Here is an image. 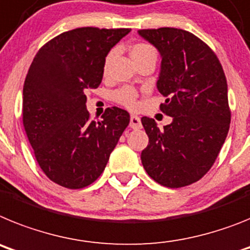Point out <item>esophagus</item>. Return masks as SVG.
<instances>
[{
  "label": "esophagus",
  "instance_id": "esophagus-1",
  "mask_svg": "<svg viewBox=\"0 0 250 250\" xmlns=\"http://www.w3.org/2000/svg\"><path fill=\"white\" fill-rule=\"evenodd\" d=\"M129 125L133 129H140L142 127V123H141V118L138 116H131V121H129Z\"/></svg>",
  "mask_w": 250,
  "mask_h": 250
}]
</instances>
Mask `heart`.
<instances>
[{"label": "heart", "mask_w": 250, "mask_h": 250, "mask_svg": "<svg viewBox=\"0 0 250 250\" xmlns=\"http://www.w3.org/2000/svg\"><path fill=\"white\" fill-rule=\"evenodd\" d=\"M149 53H155L153 49L149 46L148 44H145V42H140V44H136L131 50V55L132 59L133 58H137V56H142L146 55V54ZM110 58H112V54L107 56V59H105V62H104V70H107L108 68V62H109ZM114 99L118 102L119 104H122L125 107L129 108V109H134V108L137 107V92L132 88H125L119 89L118 92H116L114 94Z\"/></svg>", "instance_id": "heart-1"}]
</instances>
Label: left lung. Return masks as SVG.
Instances as JSON below:
<instances>
[{
	"mask_svg": "<svg viewBox=\"0 0 250 250\" xmlns=\"http://www.w3.org/2000/svg\"><path fill=\"white\" fill-rule=\"evenodd\" d=\"M161 55L157 89L172 118L158 128L142 117L148 145L141 160L148 176L177 188L199 181L215 162L230 125L228 84L220 62L194 34L173 27L140 30Z\"/></svg>",
	"mask_w": 250,
	"mask_h": 250,
	"instance_id": "8db88e82",
	"label": "left lung"
}]
</instances>
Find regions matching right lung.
<instances>
[{
  "label": "right lung",
  "instance_id": "right-lung-1",
  "mask_svg": "<svg viewBox=\"0 0 250 250\" xmlns=\"http://www.w3.org/2000/svg\"><path fill=\"white\" fill-rule=\"evenodd\" d=\"M131 29L79 27L39 50L26 75L22 121L39 166L51 181L83 188L101 176L129 113L108 108L94 122L86 89L102 83L105 56Z\"/></svg>",
  "mask_w": 250,
  "mask_h": 250
}]
</instances>
